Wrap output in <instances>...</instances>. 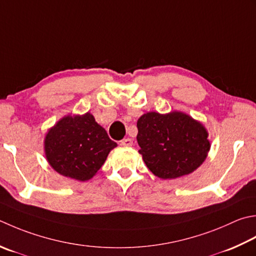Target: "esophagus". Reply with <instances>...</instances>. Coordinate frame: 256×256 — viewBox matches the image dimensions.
<instances>
[{
  "label": "esophagus",
  "instance_id": "34e87169",
  "mask_svg": "<svg viewBox=\"0 0 256 256\" xmlns=\"http://www.w3.org/2000/svg\"><path fill=\"white\" fill-rule=\"evenodd\" d=\"M132 144H133V141H132V138H123L121 141L122 146H132Z\"/></svg>",
  "mask_w": 256,
  "mask_h": 256
}]
</instances>
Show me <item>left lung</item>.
Here are the masks:
<instances>
[{"label": "left lung", "mask_w": 256, "mask_h": 256, "mask_svg": "<svg viewBox=\"0 0 256 256\" xmlns=\"http://www.w3.org/2000/svg\"><path fill=\"white\" fill-rule=\"evenodd\" d=\"M136 126L138 153L158 178H176L190 174L206 158V130L186 114L148 112L138 118Z\"/></svg>", "instance_id": "obj_1"}]
</instances>
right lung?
<instances>
[{
	"instance_id": "add662e5",
	"label": "right lung",
	"mask_w": 256,
	"mask_h": 256,
	"mask_svg": "<svg viewBox=\"0 0 256 256\" xmlns=\"http://www.w3.org/2000/svg\"><path fill=\"white\" fill-rule=\"evenodd\" d=\"M44 144L48 161L55 171L78 181L93 178L116 146L90 113L63 118L50 130Z\"/></svg>"
}]
</instances>
